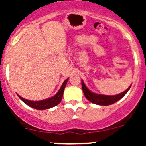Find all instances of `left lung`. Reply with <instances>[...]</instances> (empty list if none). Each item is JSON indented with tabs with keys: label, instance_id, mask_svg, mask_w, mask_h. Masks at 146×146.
Wrapping results in <instances>:
<instances>
[{
	"label": "left lung",
	"instance_id": "8db88e82",
	"mask_svg": "<svg viewBox=\"0 0 146 146\" xmlns=\"http://www.w3.org/2000/svg\"><path fill=\"white\" fill-rule=\"evenodd\" d=\"M131 85H130L129 87L126 89V91L121 94H117V95H113V96H108V95H103V94H95V93L92 92L86 87L83 80H82V88L86 99L94 104H98V105H104V106L114 104L115 102L120 100L121 98H123L125 96V94L128 92V91L131 88Z\"/></svg>",
	"mask_w": 146,
	"mask_h": 146
}]
</instances>
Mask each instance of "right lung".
<instances>
[{
    "label": "right lung",
    "mask_w": 146,
    "mask_h": 146,
    "mask_svg": "<svg viewBox=\"0 0 146 146\" xmlns=\"http://www.w3.org/2000/svg\"><path fill=\"white\" fill-rule=\"evenodd\" d=\"M68 80H69V78H67V79L63 82L61 87L60 88L59 91H58V93L55 94V96H52V97L50 98H48V99L41 100V101H31V100H28V99H24V98H23L22 96H20V95H18V94L17 96H19V98H20L25 104H26L28 106L34 108V109L40 110H42L50 109V108H53V107L58 105V104L60 102L62 97H63V94H64V88H65L66 86Z\"/></svg>",
    "instance_id": "right-lung-1"
}]
</instances>
